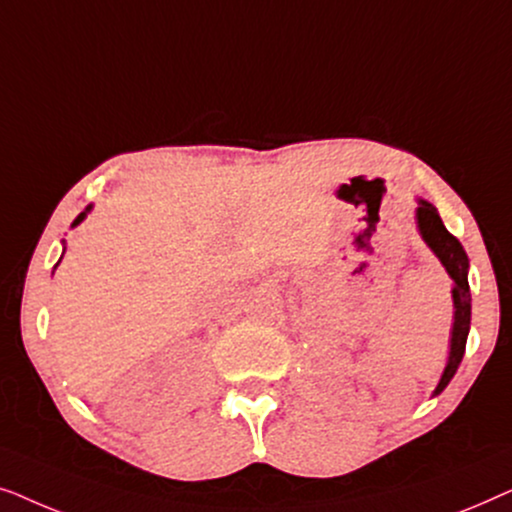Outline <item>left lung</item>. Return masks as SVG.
Instances as JSON below:
<instances>
[{
    "label": "left lung",
    "instance_id": "1",
    "mask_svg": "<svg viewBox=\"0 0 512 512\" xmlns=\"http://www.w3.org/2000/svg\"><path fill=\"white\" fill-rule=\"evenodd\" d=\"M415 221L417 230L422 235L447 275L452 277V303H454V321H452V333H450V354H447V363L443 368V375L433 389V396H438L450 380L457 373L461 359L466 352V340L468 331H471V286H468V256L461 242L454 237L450 230L445 228L443 219H440L438 209L431 205L429 200L417 198L415 209Z\"/></svg>",
    "mask_w": 512,
    "mask_h": 512
}]
</instances>
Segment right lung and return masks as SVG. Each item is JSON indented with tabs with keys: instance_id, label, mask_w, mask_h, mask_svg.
Returning <instances> with one entry per match:
<instances>
[{
	"instance_id": "obj_1",
	"label": "right lung",
	"mask_w": 512,
	"mask_h": 512,
	"mask_svg": "<svg viewBox=\"0 0 512 512\" xmlns=\"http://www.w3.org/2000/svg\"><path fill=\"white\" fill-rule=\"evenodd\" d=\"M90 209H93V205H88L86 209H83V212L79 214V216H76V219H74V223H72V228H76V226H79V223L83 221V219H86V216L90 214ZM62 254H65V242H62ZM62 258V256H60ZM60 263V261H58Z\"/></svg>"
}]
</instances>
